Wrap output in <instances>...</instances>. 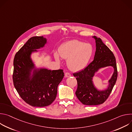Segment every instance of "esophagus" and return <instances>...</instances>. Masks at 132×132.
Listing matches in <instances>:
<instances>
[{
	"mask_svg": "<svg viewBox=\"0 0 132 132\" xmlns=\"http://www.w3.org/2000/svg\"><path fill=\"white\" fill-rule=\"evenodd\" d=\"M65 76L66 77H70V76H71V75L69 72H66V73H65Z\"/></svg>",
	"mask_w": 132,
	"mask_h": 132,
	"instance_id": "obj_1",
	"label": "esophagus"
}]
</instances>
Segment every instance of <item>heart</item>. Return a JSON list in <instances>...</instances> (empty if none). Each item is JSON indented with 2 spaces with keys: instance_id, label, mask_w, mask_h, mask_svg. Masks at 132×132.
<instances>
[{
  "instance_id": "1",
  "label": "heart",
  "mask_w": 132,
  "mask_h": 132,
  "mask_svg": "<svg viewBox=\"0 0 132 132\" xmlns=\"http://www.w3.org/2000/svg\"><path fill=\"white\" fill-rule=\"evenodd\" d=\"M93 53L91 44L78 40L69 41L62 44L59 49L61 57L67 59V65L72 71H78L84 69L88 65ZM55 58L60 61L57 54Z\"/></svg>"
}]
</instances>
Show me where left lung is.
<instances>
[{
	"label": "left lung",
	"instance_id": "1",
	"mask_svg": "<svg viewBox=\"0 0 132 132\" xmlns=\"http://www.w3.org/2000/svg\"><path fill=\"white\" fill-rule=\"evenodd\" d=\"M93 37L96 43V51L93 61L83 70L73 73L77 81L76 95L83 104L88 105L103 103L109 97L118 77L116 60L113 53L100 38H97L95 36ZM109 65L114 67L115 71L109 81V88L104 92H99L94 87L92 77L99 68Z\"/></svg>",
	"mask_w": 132,
	"mask_h": 132
}]
</instances>
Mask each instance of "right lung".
I'll list each match as a JSON object with an SVG mask.
<instances>
[{"mask_svg":"<svg viewBox=\"0 0 132 132\" xmlns=\"http://www.w3.org/2000/svg\"><path fill=\"white\" fill-rule=\"evenodd\" d=\"M46 39L43 36H33L15 55L12 79L13 85L20 97L33 106L50 105L57 95V87L62 80L63 69H41L30 79V71L33 67L30 55L35 49L43 47Z\"/></svg>","mask_w":132,"mask_h":132,"instance_id":"right-lung-1","label":"right lung"}]
</instances>
